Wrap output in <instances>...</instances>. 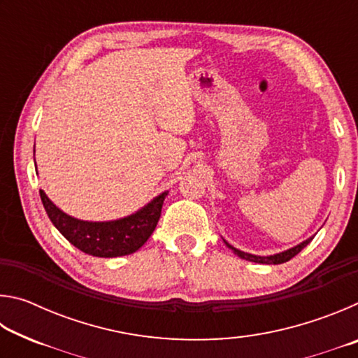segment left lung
Here are the masks:
<instances>
[{
    "mask_svg": "<svg viewBox=\"0 0 358 358\" xmlns=\"http://www.w3.org/2000/svg\"><path fill=\"white\" fill-rule=\"evenodd\" d=\"M314 238V235L310 238L303 240L301 243L295 245L292 248H289V250H284L281 252H276V254H270V256H256V254H250V252H245V251H240L237 248H234L230 243H227L226 240H224V243L229 248V250H232L234 254H237L240 259H245V260H250V262H256V264H265V265H278V264H284L287 262V260L292 259L294 256H296L303 248L306 245L311 243V240Z\"/></svg>",
    "mask_w": 358,
    "mask_h": 358,
    "instance_id": "left-lung-1",
    "label": "left lung"
}]
</instances>
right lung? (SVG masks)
<instances>
[{
	"label": "right lung",
	"mask_w": 358,
	"mask_h": 358,
	"mask_svg": "<svg viewBox=\"0 0 358 358\" xmlns=\"http://www.w3.org/2000/svg\"><path fill=\"white\" fill-rule=\"evenodd\" d=\"M48 217L59 234L85 254L94 257H121L147 243L161 217L169 191H162L134 213L112 221H85L71 216L53 203L45 191H39Z\"/></svg>",
	"instance_id": "add662e5"
}]
</instances>
